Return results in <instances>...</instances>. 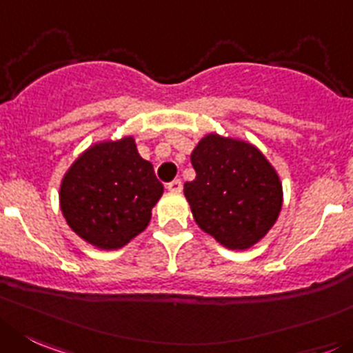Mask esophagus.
<instances>
[{
  "mask_svg": "<svg viewBox=\"0 0 353 353\" xmlns=\"http://www.w3.org/2000/svg\"><path fill=\"white\" fill-rule=\"evenodd\" d=\"M167 190L172 193H179L181 190H183V183H181V179H174L170 181L169 184H167Z\"/></svg>",
  "mask_w": 353,
  "mask_h": 353,
  "instance_id": "34e87169",
  "label": "esophagus"
}]
</instances>
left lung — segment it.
Here are the masks:
<instances>
[{
  "mask_svg": "<svg viewBox=\"0 0 353 353\" xmlns=\"http://www.w3.org/2000/svg\"><path fill=\"white\" fill-rule=\"evenodd\" d=\"M196 177L184 183L193 219L226 249L256 245L279 219L284 192L268 158L249 141L210 132L192 151Z\"/></svg>",
  "mask_w": 353,
  "mask_h": 353,
  "instance_id": "8db88e82",
  "label": "left lung"
}]
</instances>
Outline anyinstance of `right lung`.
Instances as JSON below:
<instances>
[{
  "label": "right lung",
  "instance_id": "add662e5",
  "mask_svg": "<svg viewBox=\"0 0 353 353\" xmlns=\"http://www.w3.org/2000/svg\"><path fill=\"white\" fill-rule=\"evenodd\" d=\"M163 195L136 139L99 141L65 170L59 203L69 228L101 251H117L146 230Z\"/></svg>",
  "mask_w": 353,
  "mask_h": 353
}]
</instances>
